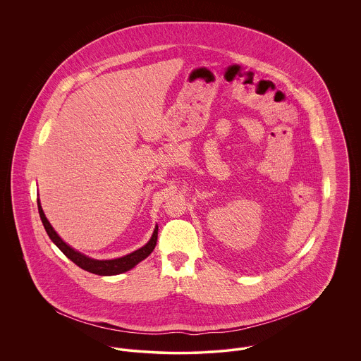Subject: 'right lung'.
<instances>
[{
  "label": "right lung",
  "mask_w": 361,
  "mask_h": 361,
  "mask_svg": "<svg viewBox=\"0 0 361 361\" xmlns=\"http://www.w3.org/2000/svg\"><path fill=\"white\" fill-rule=\"evenodd\" d=\"M37 207H39V214L42 218V222L44 225V229L47 232V235L50 236L52 243L66 256L71 261H73L78 267H80L82 269L96 274V275H102V276H111V275H118L122 272H126L129 269H132L133 267H136L140 261H143L145 258L149 257L152 255V252L154 250L155 245H157V236H158V226H155L154 232L150 238V240L140 249H137L133 253H129L123 257L112 258V259H96V258L89 257L78 250H75L73 247H71L68 243H65L59 235L54 231L51 224L49 222L43 208L40 199L37 200Z\"/></svg>",
  "instance_id": "add662e5"
}]
</instances>
